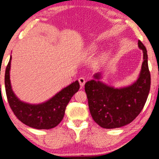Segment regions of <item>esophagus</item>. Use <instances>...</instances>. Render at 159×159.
<instances>
[{
  "mask_svg": "<svg viewBox=\"0 0 159 159\" xmlns=\"http://www.w3.org/2000/svg\"><path fill=\"white\" fill-rule=\"evenodd\" d=\"M78 81H79L80 86L82 88V87H84V84H85V78H83V77H81V78H78Z\"/></svg>",
  "mask_w": 159,
  "mask_h": 159,
  "instance_id": "obj_1",
  "label": "esophagus"
}]
</instances>
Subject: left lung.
<instances>
[{"label":"left lung","mask_w":159,"mask_h":159,"mask_svg":"<svg viewBox=\"0 0 159 159\" xmlns=\"http://www.w3.org/2000/svg\"><path fill=\"white\" fill-rule=\"evenodd\" d=\"M138 46L143 52V62L139 78L131 86L120 89L109 87L99 81V73L94 75L97 80L85 84L90 112L101 128H118L128 125L143 109L150 90L151 76L147 50L140 41Z\"/></svg>","instance_id":"left-lung-1"}]
</instances>
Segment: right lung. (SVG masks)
<instances>
[{"instance_id": "obj_1", "label": "right lung", "mask_w": 159, "mask_h": 159, "mask_svg": "<svg viewBox=\"0 0 159 159\" xmlns=\"http://www.w3.org/2000/svg\"><path fill=\"white\" fill-rule=\"evenodd\" d=\"M10 60L5 71V90L8 103L16 117L21 122L33 128L41 130L55 128L63 118L66 108L72 96L79 90L78 81L62 89L53 98L43 103L31 105L22 102L13 93L10 85Z\"/></svg>"}]
</instances>
